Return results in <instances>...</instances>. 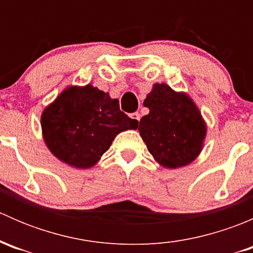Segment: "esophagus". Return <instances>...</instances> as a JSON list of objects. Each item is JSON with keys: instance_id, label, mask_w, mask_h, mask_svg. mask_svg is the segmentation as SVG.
Here are the masks:
<instances>
[{"instance_id": "esophagus-1", "label": "esophagus", "mask_w": 253, "mask_h": 253, "mask_svg": "<svg viewBox=\"0 0 253 253\" xmlns=\"http://www.w3.org/2000/svg\"><path fill=\"white\" fill-rule=\"evenodd\" d=\"M129 116H131V119L136 122H139V120H141V115H139L138 112H133V114H131Z\"/></svg>"}]
</instances>
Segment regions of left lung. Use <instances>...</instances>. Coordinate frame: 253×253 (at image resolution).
Here are the masks:
<instances>
[{
	"label": "left lung",
	"instance_id": "1",
	"mask_svg": "<svg viewBox=\"0 0 253 253\" xmlns=\"http://www.w3.org/2000/svg\"><path fill=\"white\" fill-rule=\"evenodd\" d=\"M143 105L139 133L162 167L176 169L192 163L202 150L207 126L192 99L167 84H154Z\"/></svg>",
	"mask_w": 253,
	"mask_h": 253
}]
</instances>
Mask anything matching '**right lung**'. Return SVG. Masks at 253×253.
Masks as SVG:
<instances>
[{
	"label": "right lung",
	"mask_w": 253,
	"mask_h": 253,
	"mask_svg": "<svg viewBox=\"0 0 253 253\" xmlns=\"http://www.w3.org/2000/svg\"><path fill=\"white\" fill-rule=\"evenodd\" d=\"M137 127L138 122L120 110L117 99L90 84L68 86L42 115L50 152L78 169L95 165L120 132Z\"/></svg>",
	"instance_id": "add662e5"
}]
</instances>
